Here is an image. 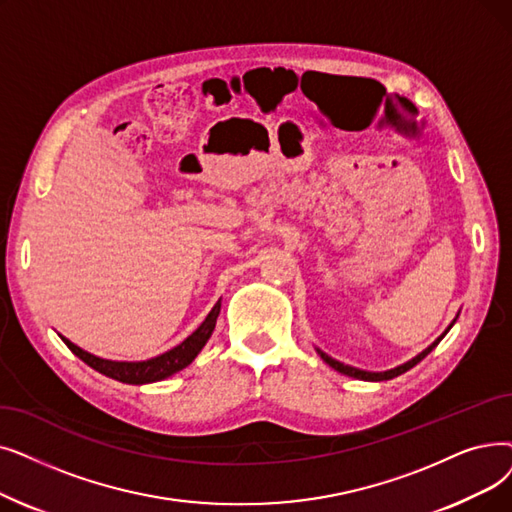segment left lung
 Returning <instances> with one entry per match:
<instances>
[{
  "label": "left lung",
  "instance_id": "obj_1",
  "mask_svg": "<svg viewBox=\"0 0 512 512\" xmlns=\"http://www.w3.org/2000/svg\"><path fill=\"white\" fill-rule=\"evenodd\" d=\"M454 322H456V318H454ZM454 322L448 326V330L454 326ZM448 330L443 332V335L439 337V339H435L425 351H420L416 358H412L410 362H406V364H402V366H397V368H391V370H385V372H366V370H360V368H353V366H347V364H341V362H337V360H332L328 353H324V351H320V349H316L318 351V355L320 358L330 366V368H335L337 372H341V374H347V376H353V379H360V381H389V379H395V376H399V374H404V372H408L410 368H414L420 360H425L427 355L439 345V341L448 335Z\"/></svg>",
  "mask_w": 512,
  "mask_h": 512
}]
</instances>
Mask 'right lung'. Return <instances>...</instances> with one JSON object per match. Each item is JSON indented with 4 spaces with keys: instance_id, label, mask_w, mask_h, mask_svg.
Wrapping results in <instances>:
<instances>
[{
    "instance_id": "add662e5",
    "label": "right lung",
    "mask_w": 512,
    "mask_h": 512,
    "mask_svg": "<svg viewBox=\"0 0 512 512\" xmlns=\"http://www.w3.org/2000/svg\"><path fill=\"white\" fill-rule=\"evenodd\" d=\"M221 309V299L213 305V309L209 311V316L205 318V322L198 326L188 339H184L180 345L157 355V358H150L144 362H115V360H104L98 358L94 353H87L81 347H77L75 343H71L69 339H64L60 335V339L66 343L79 360H83L87 366H92L94 370H98L100 374L108 376V379H115L119 383H127V385H146V383H157L167 379V376L184 370L188 364H192V360L196 358L201 349L207 345L209 337L213 335V328L219 316Z\"/></svg>"
}]
</instances>
